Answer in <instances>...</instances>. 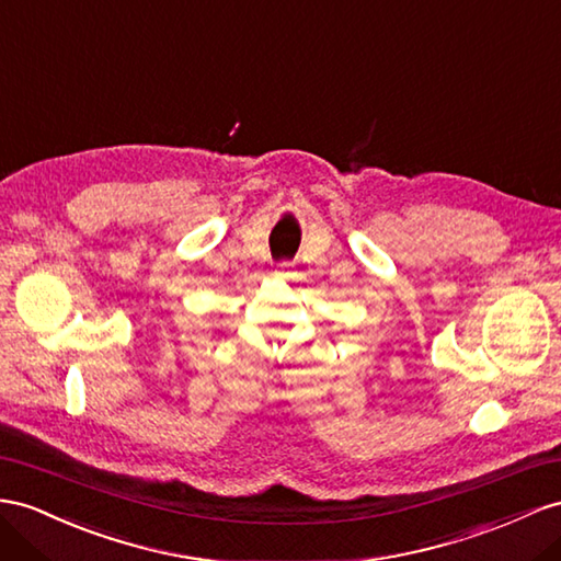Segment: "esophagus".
<instances>
[{"instance_id": "obj_1", "label": "esophagus", "mask_w": 561, "mask_h": 561, "mask_svg": "<svg viewBox=\"0 0 561 561\" xmlns=\"http://www.w3.org/2000/svg\"><path fill=\"white\" fill-rule=\"evenodd\" d=\"M289 267H291V263H282V272H284V270H289Z\"/></svg>"}]
</instances>
